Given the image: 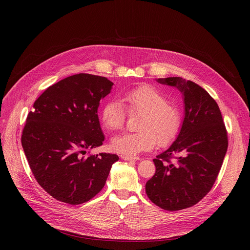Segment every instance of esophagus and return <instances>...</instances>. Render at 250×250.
<instances>
[{"instance_id":"34e87169","label":"esophagus","mask_w":250,"mask_h":250,"mask_svg":"<svg viewBox=\"0 0 250 250\" xmlns=\"http://www.w3.org/2000/svg\"><path fill=\"white\" fill-rule=\"evenodd\" d=\"M121 158L124 160H138V156H129V155H121Z\"/></svg>"}]
</instances>
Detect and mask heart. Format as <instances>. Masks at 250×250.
Here are the masks:
<instances>
[{
    "label": "heart",
    "mask_w": 250,
    "mask_h": 250,
    "mask_svg": "<svg viewBox=\"0 0 250 250\" xmlns=\"http://www.w3.org/2000/svg\"><path fill=\"white\" fill-rule=\"evenodd\" d=\"M129 115H141L138 132L123 133L112 139V148L122 154L136 155L151 150L156 144L166 146L176 138L181 126V115L168 99L150 86H141L125 92L122 96ZM117 100L106 102L101 112L105 128L118 130L124 127L127 113Z\"/></svg>",
    "instance_id": "heart-1"
}]
</instances>
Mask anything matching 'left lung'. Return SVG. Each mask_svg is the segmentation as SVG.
<instances>
[{
	"label": "left lung",
	"instance_id": "obj_1",
	"mask_svg": "<svg viewBox=\"0 0 250 250\" xmlns=\"http://www.w3.org/2000/svg\"><path fill=\"white\" fill-rule=\"evenodd\" d=\"M157 81L182 92L185 118L172 146L153 159L156 171L146 192L156 206L175 211L196 205L212 188L227 153L228 131L217 102L201 86L180 77Z\"/></svg>",
	"mask_w": 250,
	"mask_h": 250
}]
</instances>
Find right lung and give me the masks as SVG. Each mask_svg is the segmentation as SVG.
I'll use <instances>...</instances> for the list:
<instances>
[{
	"label": "right lung",
	"mask_w": 250,
	"mask_h": 250,
	"mask_svg": "<svg viewBox=\"0 0 250 250\" xmlns=\"http://www.w3.org/2000/svg\"><path fill=\"white\" fill-rule=\"evenodd\" d=\"M113 82L80 73L48 87L34 102L22 129L21 146L38 183L57 201L79 205L104 186L117 154H86L103 145L100 101Z\"/></svg>",
	"instance_id": "add662e5"
}]
</instances>
